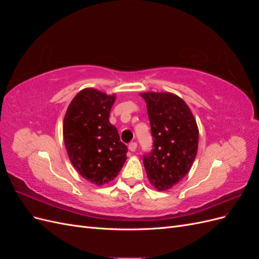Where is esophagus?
Instances as JSON below:
<instances>
[{
    "mask_svg": "<svg viewBox=\"0 0 259 259\" xmlns=\"http://www.w3.org/2000/svg\"><path fill=\"white\" fill-rule=\"evenodd\" d=\"M128 149H130V150L132 151V152H134L135 150H136V149H137V143H131L130 145H128Z\"/></svg>",
    "mask_w": 259,
    "mask_h": 259,
    "instance_id": "esophagus-1",
    "label": "esophagus"
}]
</instances>
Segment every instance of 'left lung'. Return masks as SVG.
<instances>
[{
    "instance_id": "8db88e82",
    "label": "left lung",
    "mask_w": 259,
    "mask_h": 259,
    "mask_svg": "<svg viewBox=\"0 0 259 259\" xmlns=\"http://www.w3.org/2000/svg\"><path fill=\"white\" fill-rule=\"evenodd\" d=\"M146 100L153 149L144 155L149 182L164 191L188 173L198 152L199 128L185 101L171 93L142 94Z\"/></svg>"
}]
</instances>
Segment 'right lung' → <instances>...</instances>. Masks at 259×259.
I'll return each instance as SVG.
<instances>
[{"instance_id":"add662e5","label":"right lung","mask_w":259,"mask_h":259,"mask_svg":"<svg viewBox=\"0 0 259 259\" xmlns=\"http://www.w3.org/2000/svg\"><path fill=\"white\" fill-rule=\"evenodd\" d=\"M114 100L115 95L82 90L70 103L62 126L72 165L82 177L98 186L113 180L126 161L127 147L109 122Z\"/></svg>"}]
</instances>
